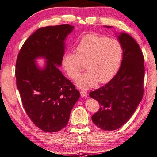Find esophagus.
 I'll return each instance as SVG.
<instances>
[{
    "label": "esophagus",
    "instance_id": "34e87169",
    "mask_svg": "<svg viewBox=\"0 0 157 157\" xmlns=\"http://www.w3.org/2000/svg\"><path fill=\"white\" fill-rule=\"evenodd\" d=\"M80 93H81V95L82 97H87L88 96V92H87L86 90H81L80 91Z\"/></svg>",
    "mask_w": 157,
    "mask_h": 157
}]
</instances>
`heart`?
Returning a JSON list of instances; mask_svg holds the SVG:
<instances>
[{
	"label": "heart",
	"instance_id": "obj_1",
	"mask_svg": "<svg viewBox=\"0 0 157 157\" xmlns=\"http://www.w3.org/2000/svg\"><path fill=\"white\" fill-rule=\"evenodd\" d=\"M124 55L121 42L95 33L83 35L76 47V53H65L62 66L67 75L76 79L85 68L86 73L77 78L81 88H93L99 83H106L113 78L119 69Z\"/></svg>",
	"mask_w": 157,
	"mask_h": 157
}]
</instances>
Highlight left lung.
Wrapping results in <instances>:
<instances>
[{
  "mask_svg": "<svg viewBox=\"0 0 157 157\" xmlns=\"http://www.w3.org/2000/svg\"><path fill=\"white\" fill-rule=\"evenodd\" d=\"M118 40L124 48L120 69L109 83L89 94L100 104L99 110L92 116V122L105 131L116 130L124 125L143 96L145 67L142 51L127 33H120Z\"/></svg>",
  "mask_w": 157,
  "mask_h": 157,
  "instance_id": "left-lung-1",
  "label": "left lung"
}]
</instances>
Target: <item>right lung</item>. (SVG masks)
Wrapping results in <instances>:
<instances>
[{
  "label": "right lung",
  "mask_w": 157,
  "mask_h": 157,
  "mask_svg": "<svg viewBox=\"0 0 157 157\" xmlns=\"http://www.w3.org/2000/svg\"><path fill=\"white\" fill-rule=\"evenodd\" d=\"M73 25L42 27L28 38L16 62L17 86L28 117L46 132H56L67 124L71 110L80 97L73 83L57 66L61 65L65 40ZM47 60L42 69L35 59Z\"/></svg>",
  "instance_id": "1"
}]
</instances>
